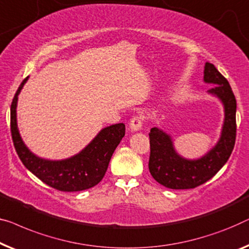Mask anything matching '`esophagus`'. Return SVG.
Instances as JSON below:
<instances>
[{
	"instance_id": "obj_1",
	"label": "esophagus",
	"mask_w": 249,
	"mask_h": 249,
	"mask_svg": "<svg viewBox=\"0 0 249 249\" xmlns=\"http://www.w3.org/2000/svg\"><path fill=\"white\" fill-rule=\"evenodd\" d=\"M143 124V117L142 116H135L131 118L130 124H129V127H130L131 131H138L142 129V125Z\"/></svg>"
}]
</instances>
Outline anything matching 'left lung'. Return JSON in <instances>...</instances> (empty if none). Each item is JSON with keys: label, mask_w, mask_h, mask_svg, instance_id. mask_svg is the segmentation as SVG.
Wrapping results in <instances>:
<instances>
[{"label": "left lung", "mask_w": 249, "mask_h": 249, "mask_svg": "<svg viewBox=\"0 0 249 249\" xmlns=\"http://www.w3.org/2000/svg\"><path fill=\"white\" fill-rule=\"evenodd\" d=\"M203 81L214 84L208 93L217 96L225 109L221 136L213 148L199 160H186L176 153L171 136L156 127L150 129L149 172L160 184L168 189H194L209 181L227 163L235 146L237 103L232 89L210 63H205Z\"/></svg>", "instance_id": "8db88e82"}]
</instances>
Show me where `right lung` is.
Returning <instances> with one entry per match:
<instances>
[{"label":"right lung","instance_id":"right-lung-1","mask_svg":"<svg viewBox=\"0 0 249 249\" xmlns=\"http://www.w3.org/2000/svg\"><path fill=\"white\" fill-rule=\"evenodd\" d=\"M24 78L11 104V135L17 154L32 174L53 189L63 192H77L95 186L106 174L113 151L124 137V124L103 128L80 153L67 160H49L36 156L24 145L17 124V103Z\"/></svg>","mask_w":249,"mask_h":249}]
</instances>
